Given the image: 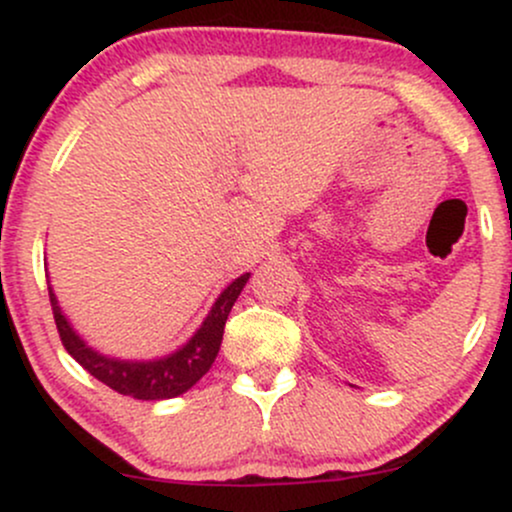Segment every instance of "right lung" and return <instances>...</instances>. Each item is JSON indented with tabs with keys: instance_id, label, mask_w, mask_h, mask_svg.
<instances>
[{
	"instance_id": "obj_1",
	"label": "right lung",
	"mask_w": 512,
	"mask_h": 512,
	"mask_svg": "<svg viewBox=\"0 0 512 512\" xmlns=\"http://www.w3.org/2000/svg\"><path fill=\"white\" fill-rule=\"evenodd\" d=\"M248 279L250 274L238 276L236 281H231V284L219 293V298L211 305L204 322L197 327V332L192 334L185 344L178 346L175 351H170L166 356L146 358V361L108 356L103 354V351L93 349V346L74 330L69 317L64 315L50 281L48 289L57 332H60L62 344L64 349L69 351V356H72L76 363H81L93 378L101 380L103 385H108L110 390L134 399L158 402V399H173L182 395V392L190 390L192 385H197L202 375H207V370L211 368V363H214V358L221 349L223 327H226L228 313H231L233 303L238 301L240 291L248 284Z\"/></svg>"
}]
</instances>
